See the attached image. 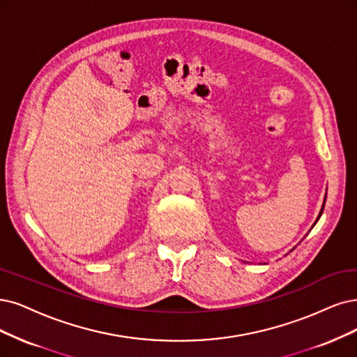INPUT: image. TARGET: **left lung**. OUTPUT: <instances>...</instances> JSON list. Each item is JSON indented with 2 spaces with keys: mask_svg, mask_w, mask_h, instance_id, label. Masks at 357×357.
Wrapping results in <instances>:
<instances>
[{
  "mask_svg": "<svg viewBox=\"0 0 357 357\" xmlns=\"http://www.w3.org/2000/svg\"><path fill=\"white\" fill-rule=\"evenodd\" d=\"M325 200H326V195H325ZM322 212H324V206H322V210H321V213H319V218H321V215H322ZM318 218V219H319Z\"/></svg>",
  "mask_w": 357,
  "mask_h": 357,
  "instance_id": "1",
  "label": "left lung"
}]
</instances>
